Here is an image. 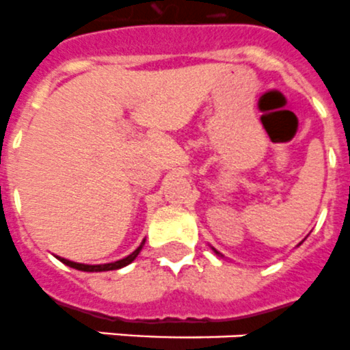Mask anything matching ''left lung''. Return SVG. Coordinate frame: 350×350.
Masks as SVG:
<instances>
[{
	"label": "left lung",
	"mask_w": 350,
	"mask_h": 350,
	"mask_svg": "<svg viewBox=\"0 0 350 350\" xmlns=\"http://www.w3.org/2000/svg\"><path fill=\"white\" fill-rule=\"evenodd\" d=\"M211 249H213V247H211ZM213 251H215V254H219V256H222V254H220V252L217 251V249H213Z\"/></svg>",
	"instance_id": "left-lung-1"
}]
</instances>
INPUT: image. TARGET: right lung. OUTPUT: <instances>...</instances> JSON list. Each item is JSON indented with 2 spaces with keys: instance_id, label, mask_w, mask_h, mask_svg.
Returning a JSON list of instances; mask_svg holds the SVG:
<instances>
[{
  "instance_id": "obj_1",
  "label": "right lung",
  "mask_w": 350,
  "mask_h": 350,
  "mask_svg": "<svg viewBox=\"0 0 350 350\" xmlns=\"http://www.w3.org/2000/svg\"><path fill=\"white\" fill-rule=\"evenodd\" d=\"M144 243H146V239L142 240V243H140L139 247L131 252L130 256L122 258V260H119V261H111V263H103V265H85V263H76V261L66 260V258H60V256H57V258L62 261V263H66L67 267H70V269L83 270V272H107V270H117V269H122V267H126V265H130L131 261L139 256V252L142 251Z\"/></svg>"
}]
</instances>
